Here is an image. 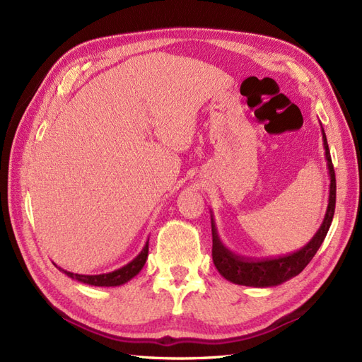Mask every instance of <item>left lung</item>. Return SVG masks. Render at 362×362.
<instances>
[{"instance_id": "1", "label": "left lung", "mask_w": 362, "mask_h": 362, "mask_svg": "<svg viewBox=\"0 0 362 362\" xmlns=\"http://www.w3.org/2000/svg\"><path fill=\"white\" fill-rule=\"evenodd\" d=\"M323 144L326 151L327 168L331 173V189H329V204H327L326 216L319 231L310 240L306 246L293 252L290 255H284L279 258H264V259H249L238 257L228 250L221 240L217 237L216 228L211 218V233H213V261L221 275L238 286H249V287H272L278 284L287 281L308 266V262L314 258L315 252L322 246L323 240L329 231L332 223V217L335 211V198H337V181H335V170L331 158L329 146H327L326 134L323 131Z\"/></svg>"}]
</instances>
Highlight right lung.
I'll use <instances>...</instances> for the list:
<instances>
[{
	"instance_id": "obj_1",
	"label": "right lung",
	"mask_w": 362,
	"mask_h": 362,
	"mask_svg": "<svg viewBox=\"0 0 362 362\" xmlns=\"http://www.w3.org/2000/svg\"><path fill=\"white\" fill-rule=\"evenodd\" d=\"M148 250H149V245L146 243L145 247L141 249L140 254L133 261L128 262L127 266L110 273H104V275H76V273H71L66 270H62V272H64L68 276L74 279H78L80 282L89 284V286H96V287L122 286V284L128 282L131 278H134L141 270V267L145 266V261L148 258Z\"/></svg>"
}]
</instances>
